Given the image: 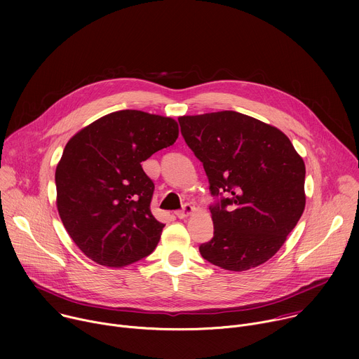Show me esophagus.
<instances>
[{
	"label": "esophagus",
	"instance_id": "34e87169",
	"mask_svg": "<svg viewBox=\"0 0 359 359\" xmlns=\"http://www.w3.org/2000/svg\"><path fill=\"white\" fill-rule=\"evenodd\" d=\"M193 212H194V208L190 206L189 203H186V204H183L182 210H177V212H176V216H177L179 219H186V217H189Z\"/></svg>",
	"mask_w": 359,
	"mask_h": 359
}]
</instances>
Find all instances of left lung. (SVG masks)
I'll return each instance as SVG.
<instances>
[{"label":"left lung","mask_w":359,"mask_h":359,"mask_svg":"<svg viewBox=\"0 0 359 359\" xmlns=\"http://www.w3.org/2000/svg\"><path fill=\"white\" fill-rule=\"evenodd\" d=\"M179 123L216 198L215 234L200 244L201 257L230 271L266 263L304 212L302 158L281 130L234 111L182 116Z\"/></svg>","instance_id":"left-lung-1"}]
</instances>
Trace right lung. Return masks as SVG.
I'll return each mask as SVG.
<instances>
[{
  "label": "right lung",
  "instance_id": "obj_1",
  "mask_svg": "<svg viewBox=\"0 0 359 359\" xmlns=\"http://www.w3.org/2000/svg\"><path fill=\"white\" fill-rule=\"evenodd\" d=\"M179 136L172 118L118 111L78 132L57 166V206L61 220L95 263L122 267L149 255L163 223L150 212L151 179L142 162Z\"/></svg>",
  "mask_w": 359,
  "mask_h": 359
}]
</instances>
